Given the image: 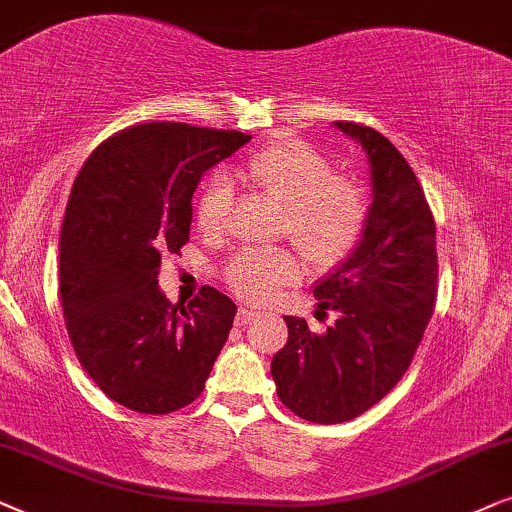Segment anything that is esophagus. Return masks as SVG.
<instances>
[{"mask_svg":"<svg viewBox=\"0 0 512 512\" xmlns=\"http://www.w3.org/2000/svg\"><path fill=\"white\" fill-rule=\"evenodd\" d=\"M252 316H255V313H252L250 309H245V306H241V309H238V313H236V325H248Z\"/></svg>","mask_w":512,"mask_h":512,"instance_id":"obj_1","label":"esophagus"}]
</instances>
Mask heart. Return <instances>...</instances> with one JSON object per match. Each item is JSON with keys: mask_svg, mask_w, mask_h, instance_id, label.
Returning a JSON list of instances; mask_svg holds the SVG:
<instances>
[{"mask_svg": "<svg viewBox=\"0 0 512 512\" xmlns=\"http://www.w3.org/2000/svg\"><path fill=\"white\" fill-rule=\"evenodd\" d=\"M245 177L285 203L283 229L313 267H335L351 255L367 222V199L356 180L332 173L318 149L297 138H278L245 161ZM231 182L213 175L196 199V222L220 234L231 210ZM299 264L288 250H245L227 267V283L248 302H264L297 281Z\"/></svg>", "mask_w": 512, "mask_h": 512, "instance_id": "b5f03b06", "label": "heart"}]
</instances>
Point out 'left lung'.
Returning <instances> with one entry per match:
<instances>
[{
	"label": "left lung",
	"instance_id": "8db88e82",
	"mask_svg": "<svg viewBox=\"0 0 512 512\" xmlns=\"http://www.w3.org/2000/svg\"><path fill=\"white\" fill-rule=\"evenodd\" d=\"M370 163L372 203L351 255L313 288L337 313L325 332L285 316L288 344L271 360L281 403L313 424H342L403 379L438 292L435 222L405 156L374 128L335 121Z\"/></svg>",
	"mask_w": 512,
	"mask_h": 512
}]
</instances>
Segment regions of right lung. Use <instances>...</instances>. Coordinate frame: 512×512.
<instances>
[{
    "label": "right lung",
    "instance_id": "obj_1",
    "mask_svg": "<svg viewBox=\"0 0 512 512\" xmlns=\"http://www.w3.org/2000/svg\"><path fill=\"white\" fill-rule=\"evenodd\" d=\"M245 142L238 131L156 121L112 135L77 175L60 229V302L79 363L128 410L192 403L227 342L236 304L206 285L173 306L159 269L163 252L189 241L203 173Z\"/></svg>",
    "mask_w": 512,
    "mask_h": 512
}]
</instances>
